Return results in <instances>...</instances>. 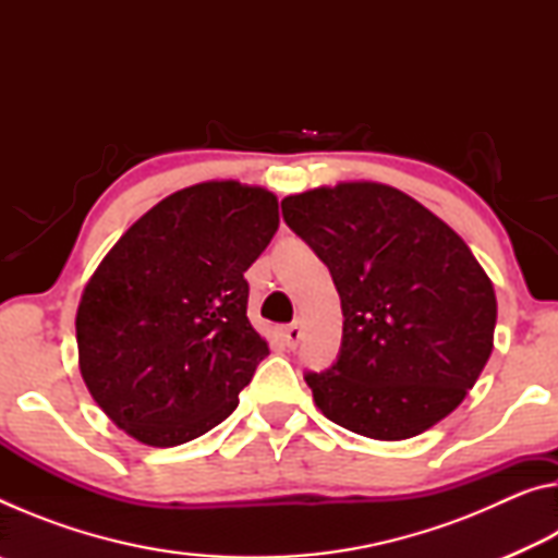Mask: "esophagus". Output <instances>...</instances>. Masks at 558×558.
Masks as SVG:
<instances>
[{"instance_id": "34e87169", "label": "esophagus", "mask_w": 558, "mask_h": 558, "mask_svg": "<svg viewBox=\"0 0 558 558\" xmlns=\"http://www.w3.org/2000/svg\"><path fill=\"white\" fill-rule=\"evenodd\" d=\"M302 339V323L295 319V323L286 327V342L288 347H298V342Z\"/></svg>"}]
</instances>
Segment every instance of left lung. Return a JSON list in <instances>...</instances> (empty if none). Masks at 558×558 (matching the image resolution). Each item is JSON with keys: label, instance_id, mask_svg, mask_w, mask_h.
I'll return each mask as SVG.
<instances>
[{"label": "left lung", "instance_id": "8db88e82", "mask_svg": "<svg viewBox=\"0 0 558 558\" xmlns=\"http://www.w3.org/2000/svg\"><path fill=\"white\" fill-rule=\"evenodd\" d=\"M282 219L329 268L342 347L307 372L317 409L374 440H405L465 399L493 354V280L426 206L379 182L317 186L282 199Z\"/></svg>", "mask_w": 558, "mask_h": 558}]
</instances>
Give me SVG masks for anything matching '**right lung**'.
Masks as SVG:
<instances>
[{
    "label": "right lung",
    "instance_id": "right-lung-1",
    "mask_svg": "<svg viewBox=\"0 0 558 558\" xmlns=\"http://www.w3.org/2000/svg\"><path fill=\"white\" fill-rule=\"evenodd\" d=\"M278 223L268 189L202 182L153 206L100 260L75 315L78 366L128 436L182 446L239 405L268 356L243 272Z\"/></svg>",
    "mask_w": 558,
    "mask_h": 558
}]
</instances>
